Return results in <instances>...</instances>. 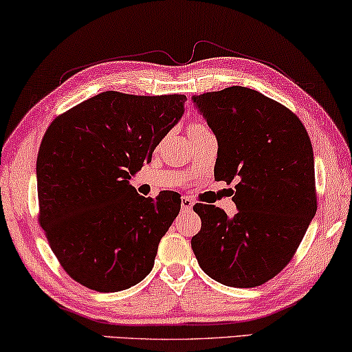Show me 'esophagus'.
Instances as JSON below:
<instances>
[{"label":"esophagus","instance_id":"obj_1","mask_svg":"<svg viewBox=\"0 0 352 352\" xmlns=\"http://www.w3.org/2000/svg\"><path fill=\"white\" fill-rule=\"evenodd\" d=\"M192 206H194L192 199H189V197H182V210L188 211V210H191Z\"/></svg>","mask_w":352,"mask_h":352}]
</instances>
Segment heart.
I'll return each mask as SVG.
<instances>
[{
  "instance_id": "heart-1",
  "label": "heart",
  "mask_w": 352,
  "mask_h": 352,
  "mask_svg": "<svg viewBox=\"0 0 352 352\" xmlns=\"http://www.w3.org/2000/svg\"><path fill=\"white\" fill-rule=\"evenodd\" d=\"M205 130H208V128H206L205 125L196 124V125H192V126H191V130H189V133H194V131H205Z\"/></svg>"
}]
</instances>
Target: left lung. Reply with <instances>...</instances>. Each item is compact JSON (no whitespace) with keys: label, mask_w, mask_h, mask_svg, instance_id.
<instances>
[{"label":"left lung","mask_w":352,"mask_h":352,"mask_svg":"<svg viewBox=\"0 0 352 352\" xmlns=\"http://www.w3.org/2000/svg\"><path fill=\"white\" fill-rule=\"evenodd\" d=\"M217 139L214 178L235 182L238 213L196 204L202 228L191 248L205 274L252 288L277 276L316 213L314 148L299 117L249 87L192 96Z\"/></svg>","instance_id":"1"}]
</instances>
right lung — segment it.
<instances>
[{"mask_svg":"<svg viewBox=\"0 0 352 352\" xmlns=\"http://www.w3.org/2000/svg\"><path fill=\"white\" fill-rule=\"evenodd\" d=\"M186 97L106 91L56 117L37 155L38 222L67 274L100 293L152 271L180 194L142 197L131 175L185 113Z\"/></svg>","mask_w":352,"mask_h":352,"instance_id":"1","label":"right lung"}]
</instances>
